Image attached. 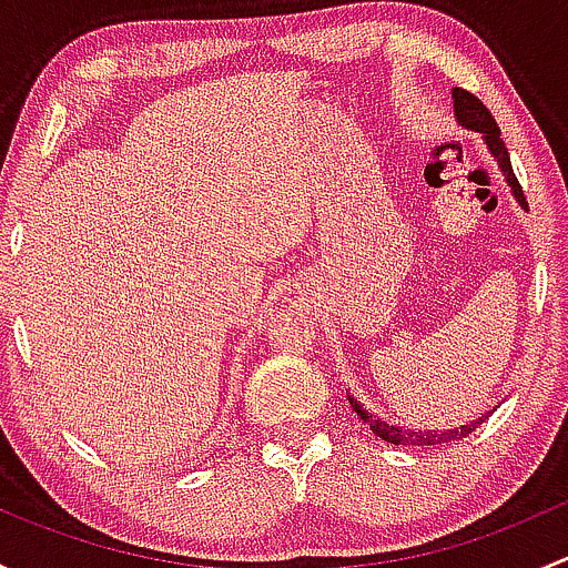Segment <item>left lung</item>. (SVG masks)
<instances>
[{
    "instance_id": "obj_1",
    "label": "left lung",
    "mask_w": 568,
    "mask_h": 568,
    "mask_svg": "<svg viewBox=\"0 0 568 568\" xmlns=\"http://www.w3.org/2000/svg\"><path fill=\"white\" fill-rule=\"evenodd\" d=\"M454 109H456V118H459L462 125H467V129H473V131H480V134L486 136V145H489V151L495 153L497 164H500V170L506 173L508 186L514 189V197H517L519 203L528 209V200H525L523 186H519L517 175H514L508 148H506V142H503V136H500V125H497V120L491 118V112L486 109L484 101H480L478 95L469 93V90L454 88ZM348 404H352V409L357 412L359 420L368 423L371 432H374L376 437H382L385 443H393V445H445V443H456V439L469 437V434H473L475 428H478L480 423H484L486 417L491 415V412H486V415H480L475 423H467V426H462V428H450V432H417V428L390 426V423L379 420L376 415L365 412L363 406H359L354 398H348Z\"/></svg>"
}]
</instances>
